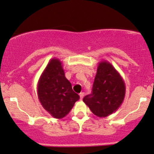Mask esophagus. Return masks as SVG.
Masks as SVG:
<instances>
[{"instance_id":"34e87169","label":"esophagus","mask_w":154,"mask_h":154,"mask_svg":"<svg viewBox=\"0 0 154 154\" xmlns=\"http://www.w3.org/2000/svg\"><path fill=\"white\" fill-rule=\"evenodd\" d=\"M79 96H80V99L82 100V98H83L84 96V92H81L80 94H79Z\"/></svg>"}]
</instances>
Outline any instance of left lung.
<instances>
[{"mask_svg":"<svg viewBox=\"0 0 154 154\" xmlns=\"http://www.w3.org/2000/svg\"><path fill=\"white\" fill-rule=\"evenodd\" d=\"M125 95L123 78L110 62L98 63L92 86V92L83 98V101L99 117H106L118 109Z\"/></svg>","mask_w":154,"mask_h":154,"instance_id":"left-lung-1","label":"left lung"}]
</instances>
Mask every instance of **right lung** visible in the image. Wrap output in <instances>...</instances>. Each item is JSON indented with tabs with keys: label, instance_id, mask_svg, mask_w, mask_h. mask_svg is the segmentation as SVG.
<instances>
[{
	"label": "right lung",
	"instance_id": "right-lung-1",
	"mask_svg": "<svg viewBox=\"0 0 154 154\" xmlns=\"http://www.w3.org/2000/svg\"><path fill=\"white\" fill-rule=\"evenodd\" d=\"M37 95L42 107L57 119L65 117L79 99L66 79L59 59H51L41 74L37 83Z\"/></svg>",
	"mask_w": 154,
	"mask_h": 154
}]
</instances>
